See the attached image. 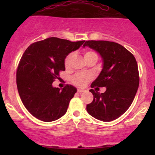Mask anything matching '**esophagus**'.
<instances>
[{"instance_id":"obj_1","label":"esophagus","mask_w":155,"mask_h":155,"mask_svg":"<svg viewBox=\"0 0 155 155\" xmlns=\"http://www.w3.org/2000/svg\"><path fill=\"white\" fill-rule=\"evenodd\" d=\"M77 92H79V93H81V92H84V90H82V89H78V90H77Z\"/></svg>"}]
</instances>
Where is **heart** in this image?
Returning a JSON list of instances; mask_svg holds the SVG:
<instances>
[{"label":"heart","mask_w":155,"mask_h":155,"mask_svg":"<svg viewBox=\"0 0 155 155\" xmlns=\"http://www.w3.org/2000/svg\"><path fill=\"white\" fill-rule=\"evenodd\" d=\"M73 53H70L65 58V67H68L70 65L71 60L73 57ZM84 58L85 60H88L92 58L96 59L97 60V54L95 51L92 50H86L84 52ZM91 79V76L88 74H84V73H78L72 77V82L77 87H84L90 80Z\"/></svg>","instance_id":"heart-1"}]
</instances>
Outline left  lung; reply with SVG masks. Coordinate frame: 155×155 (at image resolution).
Here are the masks:
<instances>
[{"mask_svg": "<svg viewBox=\"0 0 155 155\" xmlns=\"http://www.w3.org/2000/svg\"><path fill=\"white\" fill-rule=\"evenodd\" d=\"M90 47L100 54L103 69L91 87L106 88L100 93L90 90L93 101L87 105L92 117L103 122L119 118L132 104L139 85V74L136 58L123 46L108 41H87L83 47Z\"/></svg>", "mask_w": 155, "mask_h": 155, "instance_id": "left-lung-1", "label": "left lung"}]
</instances>
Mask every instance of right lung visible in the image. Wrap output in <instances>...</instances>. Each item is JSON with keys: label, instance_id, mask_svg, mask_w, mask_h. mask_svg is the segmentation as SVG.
<instances>
[{"label": "right lung", "instance_id": "obj_1", "mask_svg": "<svg viewBox=\"0 0 155 155\" xmlns=\"http://www.w3.org/2000/svg\"><path fill=\"white\" fill-rule=\"evenodd\" d=\"M84 41L51 37L31 44L25 51L17 68V86L25 107L35 118L52 122L66 113L76 88L71 84L54 87L52 83L65 70L67 55Z\"/></svg>", "mask_w": 155, "mask_h": 155}]
</instances>
